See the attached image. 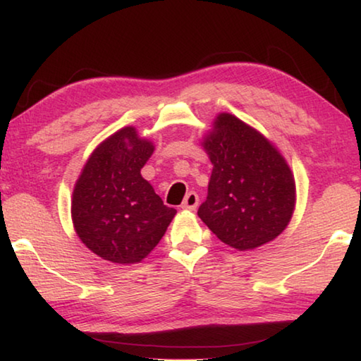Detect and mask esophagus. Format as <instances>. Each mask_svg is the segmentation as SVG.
<instances>
[{
    "label": "esophagus",
    "instance_id": "obj_1",
    "mask_svg": "<svg viewBox=\"0 0 361 361\" xmlns=\"http://www.w3.org/2000/svg\"><path fill=\"white\" fill-rule=\"evenodd\" d=\"M198 203H200V198H198V195L195 193V192H190V193H187V195H185V198H184V203H182V209L193 211L195 207L198 206Z\"/></svg>",
    "mask_w": 361,
    "mask_h": 361
}]
</instances>
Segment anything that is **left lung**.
I'll list each match as a JSON object with an SVG mask.
<instances>
[{
	"label": "left lung",
	"mask_w": 361,
	"mask_h": 361,
	"mask_svg": "<svg viewBox=\"0 0 361 361\" xmlns=\"http://www.w3.org/2000/svg\"><path fill=\"white\" fill-rule=\"evenodd\" d=\"M203 147L214 164L198 216L220 241L252 250L273 241L292 219V171L262 133L231 114H219Z\"/></svg>",
	"instance_id": "1"
}]
</instances>
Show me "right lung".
<instances>
[{
    "instance_id": "right-lung-1",
    "label": "right lung",
    "mask_w": 361,
    "mask_h": 361,
    "mask_svg": "<svg viewBox=\"0 0 361 361\" xmlns=\"http://www.w3.org/2000/svg\"><path fill=\"white\" fill-rule=\"evenodd\" d=\"M152 154L154 144L139 137L135 126H125L93 150L75 182L74 230L103 260L139 263L176 216L141 176Z\"/></svg>"
}]
</instances>
